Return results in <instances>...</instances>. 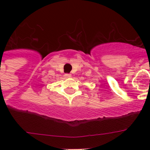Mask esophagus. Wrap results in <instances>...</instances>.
Returning a JSON list of instances; mask_svg holds the SVG:
<instances>
[{
    "label": "esophagus",
    "mask_w": 150,
    "mask_h": 150,
    "mask_svg": "<svg viewBox=\"0 0 150 150\" xmlns=\"http://www.w3.org/2000/svg\"><path fill=\"white\" fill-rule=\"evenodd\" d=\"M64 77L65 78H70V77H71V74H65L64 75Z\"/></svg>",
    "instance_id": "34e87169"
}]
</instances>
